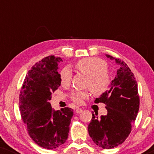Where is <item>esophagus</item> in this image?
I'll return each instance as SVG.
<instances>
[{
	"mask_svg": "<svg viewBox=\"0 0 154 154\" xmlns=\"http://www.w3.org/2000/svg\"><path fill=\"white\" fill-rule=\"evenodd\" d=\"M82 111H83V110H82L81 108H77L76 109H75V112H76L77 113H81Z\"/></svg>",
	"mask_w": 154,
	"mask_h": 154,
	"instance_id": "34e87169",
	"label": "esophagus"
}]
</instances>
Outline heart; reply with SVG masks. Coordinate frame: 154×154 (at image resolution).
I'll list each match as a JSON object with an SVG mask.
<instances>
[{"instance_id":"1","label":"heart","mask_w":154,"mask_h":154,"mask_svg":"<svg viewBox=\"0 0 154 154\" xmlns=\"http://www.w3.org/2000/svg\"><path fill=\"white\" fill-rule=\"evenodd\" d=\"M75 69L82 74L88 76L86 86L90 88L95 95H101L109 90L111 85V77L108 71V65L104 60L97 57H87L75 63ZM72 72L68 67L60 71L61 85L68 88L72 80ZM90 95L89 91H76L71 94V100L77 104H81L84 100Z\"/></svg>"}]
</instances>
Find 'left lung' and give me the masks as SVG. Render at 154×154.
Returning a JSON list of instances; mask_svg holds the SVG:
<instances>
[{"instance_id": "8db88e82", "label": "left lung", "mask_w": 154, "mask_h": 154, "mask_svg": "<svg viewBox=\"0 0 154 154\" xmlns=\"http://www.w3.org/2000/svg\"><path fill=\"white\" fill-rule=\"evenodd\" d=\"M106 56L115 60L119 69L110 89L94 100L106 104L107 114L98 118L92 113L88 130L97 146L109 149L121 144L130 134L140 108V97L136 79L128 65L120 59Z\"/></svg>"}]
</instances>
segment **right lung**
Returning <instances> with one entry per match:
<instances>
[{"label": "right lung", "instance_id": "obj_1", "mask_svg": "<svg viewBox=\"0 0 154 154\" xmlns=\"http://www.w3.org/2000/svg\"><path fill=\"white\" fill-rule=\"evenodd\" d=\"M60 57H46L31 67L20 94L21 116L31 139L41 147L54 149L68 138L73 109H52V93L61 85L58 64Z\"/></svg>", "mask_w": 154, "mask_h": 154}]
</instances>
